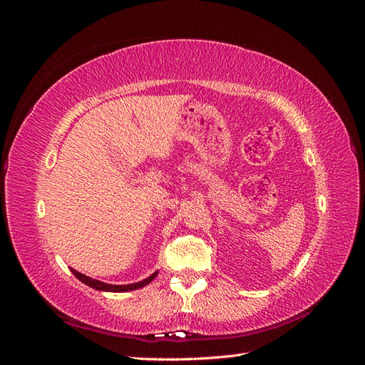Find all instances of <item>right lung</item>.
Here are the masks:
<instances>
[{"label": "right lung", "instance_id": "1", "mask_svg": "<svg viewBox=\"0 0 365 365\" xmlns=\"http://www.w3.org/2000/svg\"><path fill=\"white\" fill-rule=\"evenodd\" d=\"M71 272H73V274L76 275V277L79 279L82 283L90 286V288H94V289H98V291H106V292H126V291L140 289V288H143V286L149 284L153 279L157 277V271H155L152 275H149L148 279L141 280V282H138V283H130V284H109V283H103V282H101V280H96V279L88 277V275H83L82 272L76 271V269H73V268H71Z\"/></svg>", "mask_w": 365, "mask_h": 365}]
</instances>
